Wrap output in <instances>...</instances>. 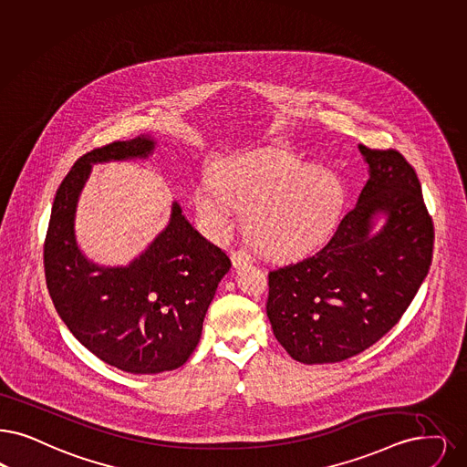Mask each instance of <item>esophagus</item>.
I'll return each instance as SVG.
<instances>
[{"mask_svg": "<svg viewBox=\"0 0 467 467\" xmlns=\"http://www.w3.org/2000/svg\"><path fill=\"white\" fill-rule=\"evenodd\" d=\"M231 262H233V265L238 269V267H242V265L252 264L254 257H252V254H250L246 248H238V250H234V252L231 254Z\"/></svg>", "mask_w": 467, "mask_h": 467, "instance_id": "34e87169", "label": "esophagus"}]
</instances>
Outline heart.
I'll list each match as a JSON object with an SVG mask.
<instances>
[{
    "label": "heart",
    "instance_id": "obj_1",
    "mask_svg": "<svg viewBox=\"0 0 467 467\" xmlns=\"http://www.w3.org/2000/svg\"><path fill=\"white\" fill-rule=\"evenodd\" d=\"M346 187L334 170L309 167L280 148H264L221 161L213 179L194 189L198 219L224 238L243 208L244 231L262 252L294 257L323 242L338 223Z\"/></svg>",
    "mask_w": 467,
    "mask_h": 467
}]
</instances>
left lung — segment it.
Listing matches in <instances>:
<instances>
[{"label": "left lung", "mask_w": 467, "mask_h": 467, "mask_svg": "<svg viewBox=\"0 0 467 467\" xmlns=\"http://www.w3.org/2000/svg\"><path fill=\"white\" fill-rule=\"evenodd\" d=\"M358 150L370 177L355 208L313 255L267 275L275 337L306 365L368 349L403 317L430 271L434 227L415 170L396 150Z\"/></svg>", "instance_id": "obj_1"}]
</instances>
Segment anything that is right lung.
<instances>
[{
    "label": "right lung",
    "instance_id": "right-lung-1",
    "mask_svg": "<svg viewBox=\"0 0 467 467\" xmlns=\"http://www.w3.org/2000/svg\"><path fill=\"white\" fill-rule=\"evenodd\" d=\"M139 135L83 154L57 189L45 240V276L57 313L99 359L129 373L182 367L196 349L208 306L231 267L173 202L167 227L129 265H99L76 242V208L95 163L146 160Z\"/></svg>",
    "mask_w": 467,
    "mask_h": 467
}]
</instances>
